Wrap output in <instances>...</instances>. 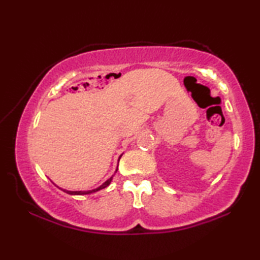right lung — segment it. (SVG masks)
<instances>
[{"mask_svg": "<svg viewBox=\"0 0 260 260\" xmlns=\"http://www.w3.org/2000/svg\"><path fill=\"white\" fill-rule=\"evenodd\" d=\"M121 156L122 155H120L119 156V158H118V162H119V159L121 158ZM118 171V166H117V169H116V172ZM112 178H113V175L110 179H108L107 181H105L103 184H101L100 187H98V188H95V189H93V190H83V191H70V190H65V189H61V190L63 191H65L67 193H70V195H88V193H93V192H96V191H99V190H101V189H104V188H107L110 183H111V181H112ZM60 189V188H59Z\"/></svg>", "mask_w": 260, "mask_h": 260, "instance_id": "obj_1", "label": "right lung"}]
</instances>
